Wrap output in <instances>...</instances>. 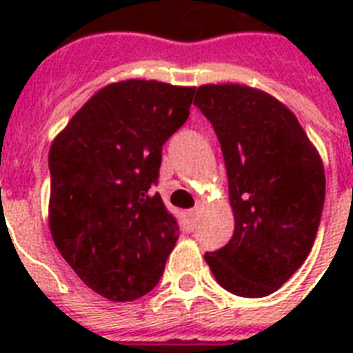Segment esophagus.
I'll list each match as a JSON object with an SVG mask.
<instances>
[{"label":"esophagus","instance_id":"1","mask_svg":"<svg viewBox=\"0 0 353 353\" xmlns=\"http://www.w3.org/2000/svg\"><path fill=\"white\" fill-rule=\"evenodd\" d=\"M188 223H190V227H196V223H198V209L194 210H188Z\"/></svg>","mask_w":353,"mask_h":353}]
</instances>
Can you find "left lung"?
<instances>
[{
    "label": "left lung",
    "mask_w": 353,
    "mask_h": 353,
    "mask_svg": "<svg viewBox=\"0 0 353 353\" xmlns=\"http://www.w3.org/2000/svg\"><path fill=\"white\" fill-rule=\"evenodd\" d=\"M194 106L214 128L225 159L234 234L205 262L221 288L268 296L312 251L323 214V159L295 113L265 91L199 85Z\"/></svg>",
    "instance_id": "1"
}]
</instances>
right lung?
I'll list each match as a JSON object with an SVG mask.
<instances>
[{
  "mask_svg": "<svg viewBox=\"0 0 353 353\" xmlns=\"http://www.w3.org/2000/svg\"><path fill=\"white\" fill-rule=\"evenodd\" d=\"M196 88L122 80L97 91L49 150V229L88 288L135 301L159 282L179 238L157 183L163 144L185 124Z\"/></svg>",
  "mask_w": 353,
  "mask_h": 353,
  "instance_id": "1",
  "label": "right lung"
}]
</instances>
